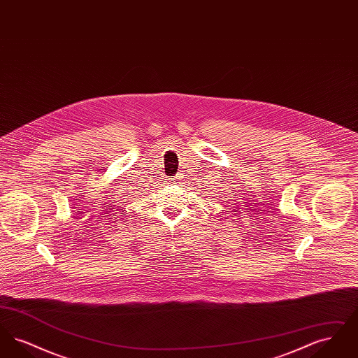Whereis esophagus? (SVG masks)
<instances>
[{
  "label": "esophagus",
  "instance_id": "esophagus-1",
  "mask_svg": "<svg viewBox=\"0 0 358 358\" xmlns=\"http://www.w3.org/2000/svg\"><path fill=\"white\" fill-rule=\"evenodd\" d=\"M178 178H180V177H178Z\"/></svg>",
  "mask_w": 358,
  "mask_h": 358
}]
</instances>
